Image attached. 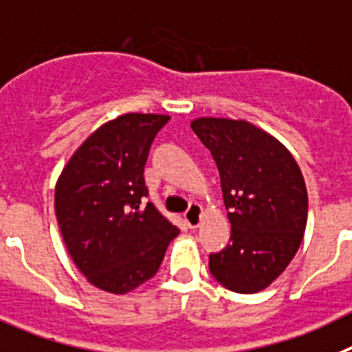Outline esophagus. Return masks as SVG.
<instances>
[{"instance_id": "34e87169", "label": "esophagus", "mask_w": 352, "mask_h": 352, "mask_svg": "<svg viewBox=\"0 0 352 352\" xmlns=\"http://www.w3.org/2000/svg\"><path fill=\"white\" fill-rule=\"evenodd\" d=\"M184 221H186V224H188L189 228H196L199 223H201V207L196 204L191 205V208H189L186 214H184Z\"/></svg>"}]
</instances>
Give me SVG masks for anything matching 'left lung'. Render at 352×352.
Segmentation results:
<instances>
[{
  "label": "left lung",
  "mask_w": 352,
  "mask_h": 352,
  "mask_svg": "<svg viewBox=\"0 0 352 352\" xmlns=\"http://www.w3.org/2000/svg\"><path fill=\"white\" fill-rule=\"evenodd\" d=\"M191 128L217 164L231 223L230 243L208 256L212 277L235 293H258L302 243L305 180L289 151L251 122L201 117Z\"/></svg>",
  "instance_id": "1"
}]
</instances>
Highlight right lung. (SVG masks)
<instances>
[{
	"instance_id": "add662e5",
	"label": "right lung",
	"mask_w": 352,
	"mask_h": 352,
	"mask_svg": "<svg viewBox=\"0 0 352 352\" xmlns=\"http://www.w3.org/2000/svg\"><path fill=\"white\" fill-rule=\"evenodd\" d=\"M168 116L126 113L91 135L56 186V217L66 249L91 284L113 294L156 275L179 228L157 212L144 166Z\"/></svg>"
}]
</instances>
